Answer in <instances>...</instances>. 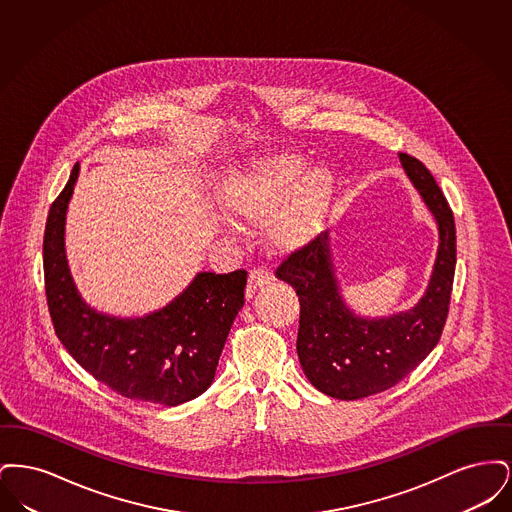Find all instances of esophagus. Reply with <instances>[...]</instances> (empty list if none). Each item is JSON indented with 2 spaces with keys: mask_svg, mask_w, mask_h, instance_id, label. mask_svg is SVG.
I'll return each mask as SVG.
<instances>
[{
  "mask_svg": "<svg viewBox=\"0 0 512 512\" xmlns=\"http://www.w3.org/2000/svg\"><path fill=\"white\" fill-rule=\"evenodd\" d=\"M272 282V274L268 272L267 267H253L249 272V286H247V295L251 297L255 290L263 288Z\"/></svg>",
  "mask_w": 512,
  "mask_h": 512,
  "instance_id": "obj_1",
  "label": "esophagus"
}]
</instances>
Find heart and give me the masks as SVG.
<instances>
[{"instance_id": "heart-1", "label": "heart", "mask_w": 512, "mask_h": 512, "mask_svg": "<svg viewBox=\"0 0 512 512\" xmlns=\"http://www.w3.org/2000/svg\"><path fill=\"white\" fill-rule=\"evenodd\" d=\"M303 169L301 157L280 155L253 165L232 184V213L244 222H267L268 242L276 249L307 242L330 209V172Z\"/></svg>"}]
</instances>
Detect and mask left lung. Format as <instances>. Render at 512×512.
<instances>
[{"label":"left lung","mask_w":512,"mask_h":512,"mask_svg":"<svg viewBox=\"0 0 512 512\" xmlns=\"http://www.w3.org/2000/svg\"><path fill=\"white\" fill-rule=\"evenodd\" d=\"M401 165L424 197L439 226L438 259L430 286L409 313L368 320L341 301L328 249V232L315 236L276 267L299 297L297 355L318 391L355 401L399 384L436 347L453 292L457 236L453 211L430 171L409 153Z\"/></svg>","instance_id":"left-lung-1"}]
</instances>
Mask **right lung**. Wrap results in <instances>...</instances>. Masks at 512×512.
<instances>
[{
  "label": "right lung",
  "mask_w": 512,
  "mask_h": 512,
  "mask_svg": "<svg viewBox=\"0 0 512 512\" xmlns=\"http://www.w3.org/2000/svg\"><path fill=\"white\" fill-rule=\"evenodd\" d=\"M76 176L78 163L49 207L44 232V288L57 338L88 374L126 399L174 407L199 397L244 307L247 272H199L171 305L144 318L98 315L74 290L63 249Z\"/></svg>",
  "instance_id": "obj_1"
}]
</instances>
